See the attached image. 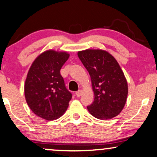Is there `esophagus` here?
Listing matches in <instances>:
<instances>
[{
    "instance_id": "obj_1",
    "label": "esophagus",
    "mask_w": 157,
    "mask_h": 157,
    "mask_svg": "<svg viewBox=\"0 0 157 157\" xmlns=\"http://www.w3.org/2000/svg\"><path fill=\"white\" fill-rule=\"evenodd\" d=\"M82 90H78V91H77L76 93H75V95H76L77 97H80L81 95H82Z\"/></svg>"
}]
</instances>
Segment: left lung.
I'll list each match as a JSON object with an SVG mask.
<instances>
[{
	"instance_id": "1",
	"label": "left lung",
	"mask_w": 157,
	"mask_h": 157,
	"mask_svg": "<svg viewBox=\"0 0 157 157\" xmlns=\"http://www.w3.org/2000/svg\"><path fill=\"white\" fill-rule=\"evenodd\" d=\"M78 56L89 72L95 95L88 111L100 120L118 115L126 104L128 84L117 60L107 51L99 49L78 51Z\"/></svg>"
}]
</instances>
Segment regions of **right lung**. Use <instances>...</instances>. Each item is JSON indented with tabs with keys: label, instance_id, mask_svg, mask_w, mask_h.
I'll list each match as a JSON object with an SVG mask.
<instances>
[{
	"label": "right lung",
	"instance_id": "add662e5",
	"mask_svg": "<svg viewBox=\"0 0 157 157\" xmlns=\"http://www.w3.org/2000/svg\"><path fill=\"white\" fill-rule=\"evenodd\" d=\"M69 56L67 52L48 50L31 64L24 93L29 108L38 117L53 121L67 110L72 94L66 88L60 70Z\"/></svg>",
	"mask_w": 157,
	"mask_h": 157
}]
</instances>
